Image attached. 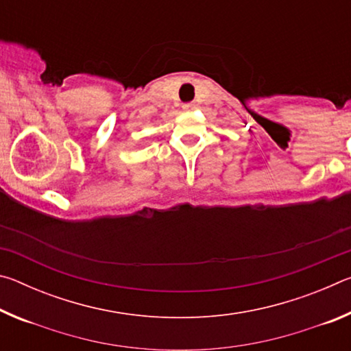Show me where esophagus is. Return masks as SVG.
Masks as SVG:
<instances>
[{"label":"esophagus","mask_w":351,"mask_h":351,"mask_svg":"<svg viewBox=\"0 0 351 351\" xmlns=\"http://www.w3.org/2000/svg\"><path fill=\"white\" fill-rule=\"evenodd\" d=\"M182 108L186 110V111H189V110H193V108H195V104H186V105H182Z\"/></svg>","instance_id":"esophagus-1"}]
</instances>
